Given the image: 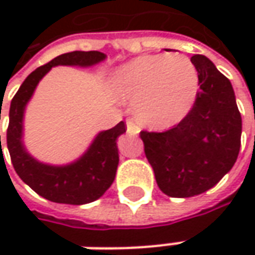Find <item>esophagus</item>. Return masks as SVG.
I'll return each instance as SVG.
<instances>
[{"label": "esophagus", "instance_id": "34e87169", "mask_svg": "<svg viewBox=\"0 0 255 255\" xmlns=\"http://www.w3.org/2000/svg\"><path fill=\"white\" fill-rule=\"evenodd\" d=\"M126 132L129 133L130 136H136L137 133L140 132V129H139V126L134 123L133 119H128L126 121Z\"/></svg>", "mask_w": 255, "mask_h": 255}]
</instances>
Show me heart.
<instances>
[{
    "label": "heart",
    "instance_id": "b5f03b06",
    "mask_svg": "<svg viewBox=\"0 0 255 255\" xmlns=\"http://www.w3.org/2000/svg\"><path fill=\"white\" fill-rule=\"evenodd\" d=\"M112 89L123 101L134 102L143 125L164 129L180 122L191 109L199 74L184 55H142L115 71Z\"/></svg>",
    "mask_w": 255,
    "mask_h": 255
}]
</instances>
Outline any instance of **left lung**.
Segmentation results:
<instances>
[{
  "instance_id": "obj_1",
  "label": "left lung",
  "mask_w": 255,
  "mask_h": 255,
  "mask_svg": "<svg viewBox=\"0 0 255 255\" xmlns=\"http://www.w3.org/2000/svg\"><path fill=\"white\" fill-rule=\"evenodd\" d=\"M200 91L186 118L166 132H140L159 189L170 197L210 190L231 170L241 146V115L231 82L204 55L191 56Z\"/></svg>"
}]
</instances>
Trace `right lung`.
Wrapping results in <instances>:
<instances>
[{"label": "right lung", "mask_w": 255, "mask_h": 255, "mask_svg": "<svg viewBox=\"0 0 255 255\" xmlns=\"http://www.w3.org/2000/svg\"><path fill=\"white\" fill-rule=\"evenodd\" d=\"M105 58L106 55L99 51H74L59 55L28 75L11 101L9 125L6 130V146L11 162L22 181L46 200L75 206L92 203L102 197L115 180L119 164L116 140L126 132L125 122H119L112 129L98 133L88 150L78 160L64 166L36 160L26 152L22 142L26 103L32 98L36 85L52 66L66 65L88 68L102 62Z\"/></svg>", "instance_id": "add662e5"}]
</instances>
